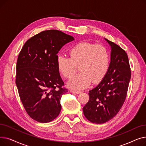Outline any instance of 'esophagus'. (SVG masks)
I'll list each match as a JSON object with an SVG mask.
<instances>
[{"label":"esophagus","instance_id":"esophagus-1","mask_svg":"<svg viewBox=\"0 0 146 146\" xmlns=\"http://www.w3.org/2000/svg\"><path fill=\"white\" fill-rule=\"evenodd\" d=\"M70 92L71 93H73V94H79L80 93V91H76V90H70Z\"/></svg>","mask_w":146,"mask_h":146}]
</instances>
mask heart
Here are the masks:
<instances>
[{"mask_svg": "<svg viewBox=\"0 0 146 146\" xmlns=\"http://www.w3.org/2000/svg\"><path fill=\"white\" fill-rule=\"evenodd\" d=\"M70 58L58 55L57 67L60 74L70 79L79 66L80 73L67 82V86L74 89L81 90L94 83L101 82L109 70L110 54L104 46L89 42H81L69 50Z\"/></svg>", "mask_w": 146, "mask_h": 146, "instance_id": "obj_1", "label": "heart"}]
</instances>
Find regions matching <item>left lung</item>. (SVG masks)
<instances>
[{
    "instance_id": "1",
    "label": "left lung",
    "mask_w": 146,
    "mask_h": 146,
    "mask_svg": "<svg viewBox=\"0 0 146 146\" xmlns=\"http://www.w3.org/2000/svg\"><path fill=\"white\" fill-rule=\"evenodd\" d=\"M111 48L108 73L95 88L89 90V100L83 108L85 117L103 124L118 113L126 98L131 70L128 56L119 46L104 38Z\"/></svg>"
}]
</instances>
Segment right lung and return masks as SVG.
<instances>
[{
  "mask_svg": "<svg viewBox=\"0 0 146 146\" xmlns=\"http://www.w3.org/2000/svg\"><path fill=\"white\" fill-rule=\"evenodd\" d=\"M72 36L58 30L44 31L29 39L19 54L16 85L21 102L29 117L42 123L59 115L63 88L57 67V54Z\"/></svg>",
  "mask_w": 146,
  "mask_h": 146,
  "instance_id": "right-lung-1",
  "label": "right lung"
}]
</instances>
